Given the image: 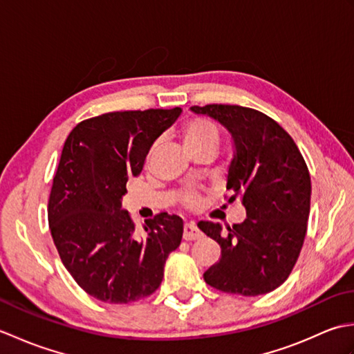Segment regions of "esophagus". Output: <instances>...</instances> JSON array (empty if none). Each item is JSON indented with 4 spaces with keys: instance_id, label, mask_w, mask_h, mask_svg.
Instances as JSON below:
<instances>
[{
    "instance_id": "1",
    "label": "esophagus",
    "mask_w": 354,
    "mask_h": 354,
    "mask_svg": "<svg viewBox=\"0 0 354 354\" xmlns=\"http://www.w3.org/2000/svg\"><path fill=\"white\" fill-rule=\"evenodd\" d=\"M202 237V232L194 222H189L184 225V239L185 240H198Z\"/></svg>"
}]
</instances>
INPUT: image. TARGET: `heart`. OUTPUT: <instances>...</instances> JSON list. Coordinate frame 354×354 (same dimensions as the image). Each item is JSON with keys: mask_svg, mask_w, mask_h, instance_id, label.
Wrapping results in <instances>:
<instances>
[{"mask_svg": "<svg viewBox=\"0 0 354 354\" xmlns=\"http://www.w3.org/2000/svg\"><path fill=\"white\" fill-rule=\"evenodd\" d=\"M183 137L185 146L190 150L204 147L208 145L219 142V132L216 127L204 118H192L183 127ZM183 204L189 208H196L201 205V196L198 192L185 190L183 194Z\"/></svg>", "mask_w": 354, "mask_h": 354, "instance_id": "heart-1", "label": "heart"}]
</instances>
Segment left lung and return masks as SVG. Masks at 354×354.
<instances>
[{
	"instance_id": "1",
	"label": "left lung",
	"mask_w": 354,
	"mask_h": 354,
	"mask_svg": "<svg viewBox=\"0 0 354 354\" xmlns=\"http://www.w3.org/2000/svg\"><path fill=\"white\" fill-rule=\"evenodd\" d=\"M222 124L234 142L227 190L239 196L246 219L222 230L199 222L221 245V260L204 280L212 288L243 297L272 292L288 280L301 251L310 213V175L295 141L275 120L237 104L192 106Z\"/></svg>"
}]
</instances>
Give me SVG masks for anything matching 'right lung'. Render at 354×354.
<instances>
[{"mask_svg":"<svg viewBox=\"0 0 354 354\" xmlns=\"http://www.w3.org/2000/svg\"><path fill=\"white\" fill-rule=\"evenodd\" d=\"M181 108L108 112L84 120L66 138L48 199L53 242L66 270L88 295L127 304L160 288L184 222L160 213L138 236L122 208L126 183L138 176L155 140Z\"/></svg>","mask_w":354,"mask_h":354,"instance_id":"obj_1","label":"right lung"}]
</instances>
